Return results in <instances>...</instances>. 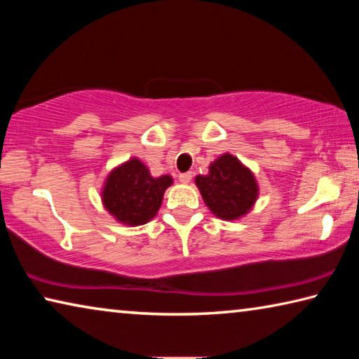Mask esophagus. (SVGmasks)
Masks as SVG:
<instances>
[{
  "label": "esophagus",
  "mask_w": 359,
  "mask_h": 359,
  "mask_svg": "<svg viewBox=\"0 0 359 359\" xmlns=\"http://www.w3.org/2000/svg\"><path fill=\"white\" fill-rule=\"evenodd\" d=\"M179 180L182 182V184H188V182L191 180V172H182V174H179Z\"/></svg>",
  "instance_id": "34e87169"
}]
</instances>
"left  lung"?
<instances>
[{
    "mask_svg": "<svg viewBox=\"0 0 359 359\" xmlns=\"http://www.w3.org/2000/svg\"><path fill=\"white\" fill-rule=\"evenodd\" d=\"M196 185L208 208L224 220L247 214L258 196L253 174L229 154L217 158L208 175H198Z\"/></svg>",
    "mask_w": 359,
    "mask_h": 359,
    "instance_id": "left-lung-1",
    "label": "left lung"
}]
</instances>
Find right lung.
<instances>
[{
  "instance_id": "1",
  "label": "right lung",
  "mask_w": 359,
  "mask_h": 359,
  "mask_svg": "<svg viewBox=\"0 0 359 359\" xmlns=\"http://www.w3.org/2000/svg\"><path fill=\"white\" fill-rule=\"evenodd\" d=\"M171 184V175L151 177L149 169L135 158L109 174L102 201L118 222L137 226L155 217L163 193Z\"/></svg>"
}]
</instances>
